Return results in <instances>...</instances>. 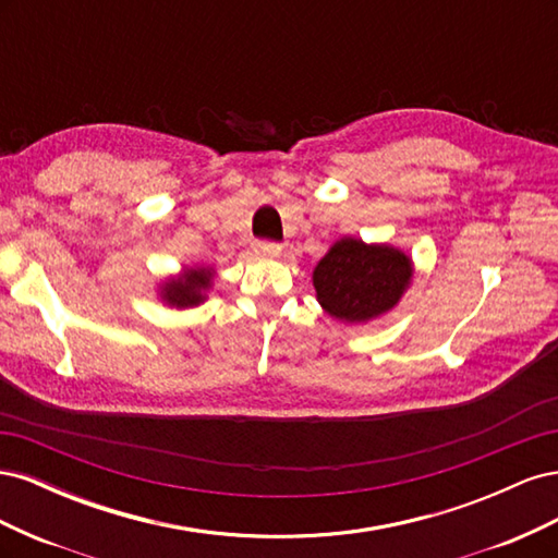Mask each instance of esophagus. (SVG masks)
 <instances>
[{
    "label": "esophagus",
    "instance_id": "esophagus-1",
    "mask_svg": "<svg viewBox=\"0 0 558 558\" xmlns=\"http://www.w3.org/2000/svg\"><path fill=\"white\" fill-rule=\"evenodd\" d=\"M253 251L260 253V256H267V258H277L279 253H281V244L258 240V242H253Z\"/></svg>",
    "mask_w": 558,
    "mask_h": 558
}]
</instances>
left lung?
<instances>
[{
  "mask_svg": "<svg viewBox=\"0 0 558 558\" xmlns=\"http://www.w3.org/2000/svg\"><path fill=\"white\" fill-rule=\"evenodd\" d=\"M412 279L402 251L361 240H340L314 269L316 298L330 316L361 324L391 307Z\"/></svg>",
  "mask_w": 558,
  "mask_h": 558,
  "instance_id": "obj_1",
  "label": "left lung"
}]
</instances>
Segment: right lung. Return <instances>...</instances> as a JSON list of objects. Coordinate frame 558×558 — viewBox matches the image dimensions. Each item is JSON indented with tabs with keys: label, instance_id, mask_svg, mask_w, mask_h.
Wrapping results in <instances>:
<instances>
[{
	"label": "right lung",
	"instance_id": "right-lung-1",
	"mask_svg": "<svg viewBox=\"0 0 558 558\" xmlns=\"http://www.w3.org/2000/svg\"><path fill=\"white\" fill-rule=\"evenodd\" d=\"M211 283V269H189L183 277L165 283L162 298L174 307H193L205 300V291Z\"/></svg>",
	"mask_w": 558,
	"mask_h": 558
}]
</instances>
